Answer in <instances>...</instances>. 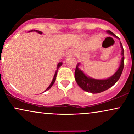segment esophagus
Here are the masks:
<instances>
[{
	"instance_id": "1",
	"label": "esophagus",
	"mask_w": 134,
	"mask_h": 134,
	"mask_svg": "<svg viewBox=\"0 0 134 134\" xmlns=\"http://www.w3.org/2000/svg\"><path fill=\"white\" fill-rule=\"evenodd\" d=\"M76 52H75L74 50H70L67 52V57H69V56H74V55H76Z\"/></svg>"
}]
</instances>
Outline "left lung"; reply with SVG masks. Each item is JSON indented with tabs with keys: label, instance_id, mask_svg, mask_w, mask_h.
Instances as JSON below:
<instances>
[{
	"label": "left lung",
	"instance_id": "1",
	"mask_svg": "<svg viewBox=\"0 0 134 134\" xmlns=\"http://www.w3.org/2000/svg\"><path fill=\"white\" fill-rule=\"evenodd\" d=\"M107 33L110 35H113L115 38H118L114 33H112L111 31H107ZM120 47L121 49V55L122 56L121 58L120 65L119 68L116 70L113 76L110 77L106 79H96L90 77L86 76L82 70L79 69L80 63H77L75 70V79L76 82L79 85V86L83 90L89 93L96 94L99 93L101 92L107 90L108 89L113 86V85L118 81L120 77L121 73H122L123 69L124 67V50L123 48V46L120 42Z\"/></svg>",
	"mask_w": 134,
	"mask_h": 134
}]
</instances>
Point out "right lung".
<instances>
[{
	"label": "right lung",
	"mask_w": 134,
	"mask_h": 134,
	"mask_svg": "<svg viewBox=\"0 0 134 134\" xmlns=\"http://www.w3.org/2000/svg\"><path fill=\"white\" fill-rule=\"evenodd\" d=\"M33 31H35V32H36V33H39V34H41V35H42V33H43L42 32L40 31L36 30H31V31H29V32H33ZM62 62H59V63H58V65H57V69L56 72H55V75H54V77H53V80H52V81L51 84H50V86H49L47 87V90H46L45 91H44V92L47 91V90H48L49 89H50V88H51V87L52 86H53V84H54V82H55V79H56L58 69V68H59V67H60L61 66H62Z\"/></svg>",
	"instance_id": "1"
}]
</instances>
